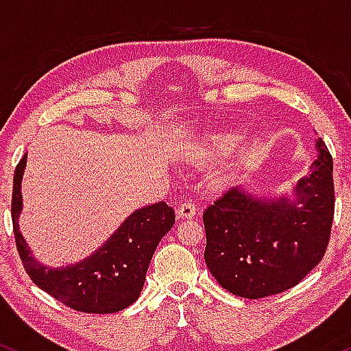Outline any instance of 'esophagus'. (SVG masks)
Returning <instances> with one entry per match:
<instances>
[{
  "label": "esophagus",
  "mask_w": 351,
  "mask_h": 351,
  "mask_svg": "<svg viewBox=\"0 0 351 351\" xmlns=\"http://www.w3.org/2000/svg\"><path fill=\"white\" fill-rule=\"evenodd\" d=\"M196 209L195 203H191V201H183V203L180 204L178 209H176V216L181 217V219H188V217H193L196 215Z\"/></svg>",
  "instance_id": "esophagus-1"
}]
</instances>
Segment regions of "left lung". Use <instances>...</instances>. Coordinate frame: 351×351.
Returning a JSON list of instances; mask_svg holds the SVG:
<instances>
[{
    "mask_svg": "<svg viewBox=\"0 0 351 351\" xmlns=\"http://www.w3.org/2000/svg\"><path fill=\"white\" fill-rule=\"evenodd\" d=\"M315 148L317 160L291 196L236 184L204 209V261L226 291L244 299L280 293L325 256L335 211L333 160L322 138Z\"/></svg>",
    "mask_w": 351,
    "mask_h": 351,
    "instance_id": "left-lung-1",
    "label": "left lung"
}]
</instances>
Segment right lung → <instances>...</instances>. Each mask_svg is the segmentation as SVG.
I'll return each mask as SVG.
<instances>
[{
    "label": "right lung",
    "instance_id": "obj_1",
    "mask_svg": "<svg viewBox=\"0 0 351 351\" xmlns=\"http://www.w3.org/2000/svg\"><path fill=\"white\" fill-rule=\"evenodd\" d=\"M26 158L27 153L14 170L11 217L19 257L31 280L54 299L79 312L115 313L134 304L143 289L156 245L175 224L173 208L162 201L136 209L86 259L66 267H49L34 259L19 231Z\"/></svg>",
    "mask_w": 351,
    "mask_h": 351
}]
</instances>
